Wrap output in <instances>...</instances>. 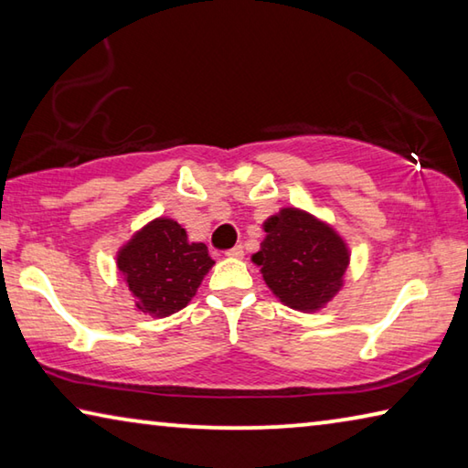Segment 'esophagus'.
<instances>
[{"instance_id":"obj_1","label":"esophagus","mask_w":468,"mask_h":468,"mask_svg":"<svg viewBox=\"0 0 468 468\" xmlns=\"http://www.w3.org/2000/svg\"><path fill=\"white\" fill-rule=\"evenodd\" d=\"M229 258H243V248L241 245H235V248H231L227 251Z\"/></svg>"}]
</instances>
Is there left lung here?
I'll return each instance as SVG.
<instances>
[{"mask_svg":"<svg viewBox=\"0 0 468 468\" xmlns=\"http://www.w3.org/2000/svg\"><path fill=\"white\" fill-rule=\"evenodd\" d=\"M264 231V241L251 260L268 289L292 310H322L343 289L351 260L343 237L299 208H282L266 218Z\"/></svg>","mask_w":468,"mask_h":468,"instance_id":"left-lung-1","label":"left lung"}]
</instances>
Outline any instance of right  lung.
<instances>
[{"instance_id":"right-lung-1","label":"right lung","mask_w":468,"mask_h":468,"mask_svg":"<svg viewBox=\"0 0 468 468\" xmlns=\"http://www.w3.org/2000/svg\"><path fill=\"white\" fill-rule=\"evenodd\" d=\"M215 260L204 243H189L173 218H154L117 251V268L136 297V310L167 318L192 301Z\"/></svg>"}]
</instances>
